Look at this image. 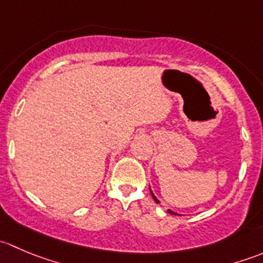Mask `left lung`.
Returning a JSON list of instances; mask_svg holds the SVG:
<instances>
[{"instance_id":"left-lung-1","label":"left lung","mask_w":263,"mask_h":263,"mask_svg":"<svg viewBox=\"0 0 263 263\" xmlns=\"http://www.w3.org/2000/svg\"><path fill=\"white\" fill-rule=\"evenodd\" d=\"M150 192H151V196H153V198H154V200H155V202H156V203H160V201H159L158 198H156V196L154 195V193H153V191L150 190ZM168 213H169V214H172V215H177L176 213H174V211H172V210H168Z\"/></svg>"}]
</instances>
